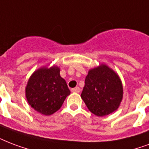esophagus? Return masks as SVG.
Masks as SVG:
<instances>
[{
	"label": "esophagus",
	"instance_id": "34e87169",
	"mask_svg": "<svg viewBox=\"0 0 149 149\" xmlns=\"http://www.w3.org/2000/svg\"><path fill=\"white\" fill-rule=\"evenodd\" d=\"M71 91H72V92H75V93H79V91H80V88H79V87H75V88H72V89L71 90Z\"/></svg>",
	"mask_w": 149,
	"mask_h": 149
}]
</instances>
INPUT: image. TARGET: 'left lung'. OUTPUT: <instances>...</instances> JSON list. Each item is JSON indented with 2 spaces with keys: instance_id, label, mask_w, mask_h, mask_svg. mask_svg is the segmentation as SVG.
I'll return each mask as SVG.
<instances>
[{
  "instance_id": "1",
  "label": "left lung",
  "mask_w": 149,
  "mask_h": 149,
  "mask_svg": "<svg viewBox=\"0 0 149 149\" xmlns=\"http://www.w3.org/2000/svg\"><path fill=\"white\" fill-rule=\"evenodd\" d=\"M81 97L93 114L105 116L120 106L123 89L119 75L107 65L91 69L85 79Z\"/></svg>"
}]
</instances>
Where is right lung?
I'll use <instances>...</instances> for the list:
<instances>
[{"label": "right lung", "mask_w": 149, "mask_h": 149, "mask_svg": "<svg viewBox=\"0 0 149 149\" xmlns=\"http://www.w3.org/2000/svg\"><path fill=\"white\" fill-rule=\"evenodd\" d=\"M70 91L57 65L42 66L30 76L26 87L29 105L43 115L50 116L62 107Z\"/></svg>", "instance_id": "obj_1"}]
</instances>
